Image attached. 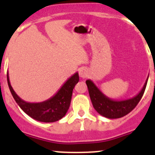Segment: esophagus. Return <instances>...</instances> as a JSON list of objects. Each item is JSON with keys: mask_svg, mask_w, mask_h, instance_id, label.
I'll list each match as a JSON object with an SVG mask.
<instances>
[{"mask_svg": "<svg viewBox=\"0 0 155 155\" xmlns=\"http://www.w3.org/2000/svg\"><path fill=\"white\" fill-rule=\"evenodd\" d=\"M79 76L81 78H85L86 77L88 76V71L86 68H81L79 69Z\"/></svg>", "mask_w": 155, "mask_h": 155, "instance_id": "1", "label": "esophagus"}]
</instances>
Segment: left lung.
I'll return each mask as SVG.
<instances>
[{"label":"left lung","instance_id":"left-lung-1","mask_svg":"<svg viewBox=\"0 0 155 155\" xmlns=\"http://www.w3.org/2000/svg\"><path fill=\"white\" fill-rule=\"evenodd\" d=\"M147 80L148 78L146 80L143 88L136 96L120 101H116L108 98L98 89L92 81L87 80L86 84L88 88L90 98L94 109L104 117L109 119H117L127 115L136 107L143 96L147 86Z\"/></svg>","mask_w":155,"mask_h":155}]
</instances>
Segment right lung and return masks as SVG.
Here are the masks:
<instances>
[{"mask_svg":"<svg viewBox=\"0 0 155 155\" xmlns=\"http://www.w3.org/2000/svg\"><path fill=\"white\" fill-rule=\"evenodd\" d=\"M7 79L14 99L25 113L37 121L53 123L62 119L68 112L71 105L74 87L79 81V75L78 72L75 73L67 80L53 97L44 102L37 103L27 102L21 99L12 88L8 73L7 74Z\"/></svg>","mask_w":155,"mask_h":155,"instance_id":"obj_1","label":"right lung"}]
</instances>
